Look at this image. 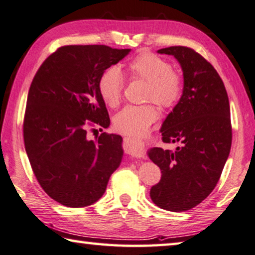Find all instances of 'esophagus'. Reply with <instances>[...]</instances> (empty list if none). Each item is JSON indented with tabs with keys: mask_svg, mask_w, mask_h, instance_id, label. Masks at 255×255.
<instances>
[{
	"mask_svg": "<svg viewBox=\"0 0 255 255\" xmlns=\"http://www.w3.org/2000/svg\"><path fill=\"white\" fill-rule=\"evenodd\" d=\"M126 148L129 155L132 157H140L142 155L143 145L142 142L136 139H127L126 140Z\"/></svg>",
	"mask_w": 255,
	"mask_h": 255,
	"instance_id": "obj_1",
	"label": "esophagus"
}]
</instances>
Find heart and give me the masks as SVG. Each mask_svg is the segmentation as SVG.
<instances>
[{
    "mask_svg": "<svg viewBox=\"0 0 255 255\" xmlns=\"http://www.w3.org/2000/svg\"><path fill=\"white\" fill-rule=\"evenodd\" d=\"M127 70L132 79L146 81L147 100L155 101L163 108L176 105L182 95V80L170 70L164 59L149 52H141L128 63ZM100 97L109 107H116L122 99L124 77L117 67H109L101 73L98 82ZM157 109L151 104L123 108L114 117L116 130L130 137H140L157 118Z\"/></svg>",
    "mask_w": 255,
    "mask_h": 255,
    "instance_id": "obj_1",
    "label": "heart"
}]
</instances>
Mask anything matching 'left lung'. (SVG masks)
Returning a JSON list of instances; mask_svg holds the SVG:
<instances>
[{
  "mask_svg": "<svg viewBox=\"0 0 255 255\" xmlns=\"http://www.w3.org/2000/svg\"><path fill=\"white\" fill-rule=\"evenodd\" d=\"M157 52L177 60L184 87L159 130L164 142H180V147L147 151L161 170L150 198L163 210L184 212L210 195L228 160L232 143L229 97L219 73L193 49L169 47Z\"/></svg>",
  "mask_w": 255,
  "mask_h": 255,
  "instance_id": "left-lung-1",
  "label": "left lung"
}]
</instances>
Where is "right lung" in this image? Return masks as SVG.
I'll list each match as a JSON object with an SVG mask.
<instances>
[{"mask_svg":"<svg viewBox=\"0 0 255 255\" xmlns=\"http://www.w3.org/2000/svg\"><path fill=\"white\" fill-rule=\"evenodd\" d=\"M130 51L66 45L45 59L31 83L23 123L25 150L41 187L64 206L96 203L122 163V136L103 132L89 140L87 127H109L98 82Z\"/></svg>","mask_w":255,"mask_h":255,"instance_id":"right-lung-1","label":"right lung"}]
</instances>
